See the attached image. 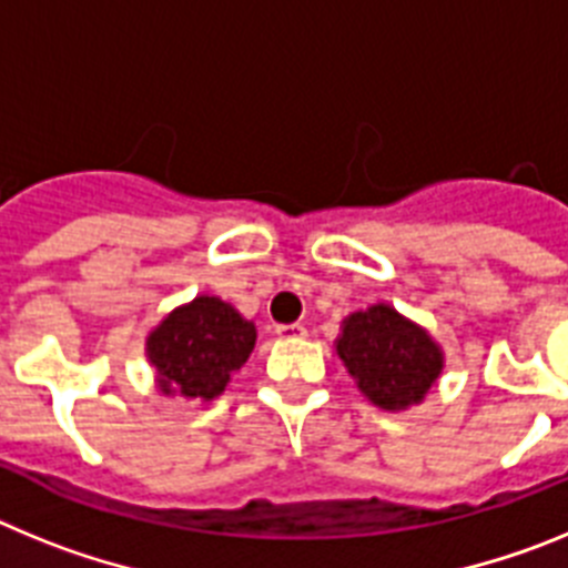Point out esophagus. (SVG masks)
<instances>
[{"label": "esophagus", "mask_w": 568, "mask_h": 568, "mask_svg": "<svg viewBox=\"0 0 568 568\" xmlns=\"http://www.w3.org/2000/svg\"><path fill=\"white\" fill-rule=\"evenodd\" d=\"M275 333H278V338L295 341V338H304V335H307V327H304V324H281Z\"/></svg>", "instance_id": "esophagus-1"}]
</instances>
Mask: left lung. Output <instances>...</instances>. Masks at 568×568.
<instances>
[{"mask_svg":"<svg viewBox=\"0 0 568 568\" xmlns=\"http://www.w3.org/2000/svg\"><path fill=\"white\" fill-rule=\"evenodd\" d=\"M335 353L358 393L386 413L420 404L444 373V346L429 329L378 301L341 321Z\"/></svg>","mask_w":568,"mask_h":568,"instance_id":"left-lung-1","label":"left lung"}]
</instances>
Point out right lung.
I'll return each mask as SVG.
<instances>
[{
    "mask_svg": "<svg viewBox=\"0 0 568 568\" xmlns=\"http://www.w3.org/2000/svg\"><path fill=\"white\" fill-rule=\"evenodd\" d=\"M255 324L219 295H195L170 310L144 338V355L155 369L162 395L215 400L235 369L247 364Z\"/></svg>",
    "mask_w": 568,
    "mask_h": 568,
    "instance_id": "obj_1",
    "label": "right lung"
}]
</instances>
